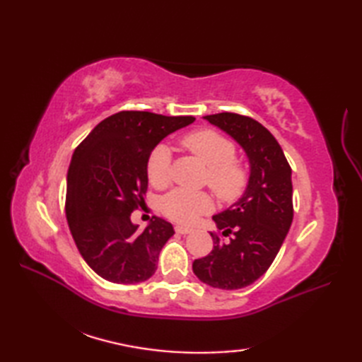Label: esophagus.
<instances>
[{"label": "esophagus", "mask_w": 362, "mask_h": 362, "mask_svg": "<svg viewBox=\"0 0 362 362\" xmlns=\"http://www.w3.org/2000/svg\"><path fill=\"white\" fill-rule=\"evenodd\" d=\"M175 232L180 233V235H188V233L193 232V228H191V227H185V226H177V227H175Z\"/></svg>", "instance_id": "1"}]
</instances>
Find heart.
Masks as SVG:
<instances>
[{"label":"heart","instance_id":"heart-1","mask_svg":"<svg viewBox=\"0 0 362 362\" xmlns=\"http://www.w3.org/2000/svg\"><path fill=\"white\" fill-rule=\"evenodd\" d=\"M183 146L206 168V182L221 201L232 202L243 194L247 185V171L236 161V146L227 136L214 130L189 134ZM148 175L153 187L165 188L171 182V151L158 144L148 158ZM213 209L211 197L201 191L174 189L161 201V210L168 218L182 224H191L201 214Z\"/></svg>","mask_w":362,"mask_h":362}]
</instances>
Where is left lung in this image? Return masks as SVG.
<instances>
[{"label": "left lung", "mask_w": 362, "mask_h": 362, "mask_svg": "<svg viewBox=\"0 0 362 362\" xmlns=\"http://www.w3.org/2000/svg\"><path fill=\"white\" fill-rule=\"evenodd\" d=\"M204 119L241 146L249 160V180L243 196L213 216L227 240L210 233L213 250L194 259L193 272L213 288L241 289L267 271L289 232L292 171L279 141L258 121L228 112Z\"/></svg>", "instance_id": "obj_1"}]
</instances>
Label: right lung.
I'll return each instance as SVG.
<instances>
[{"mask_svg":"<svg viewBox=\"0 0 362 362\" xmlns=\"http://www.w3.org/2000/svg\"><path fill=\"white\" fill-rule=\"evenodd\" d=\"M191 122L193 117L119 112L99 122L74 151L66 177L68 227L82 258L104 280L135 284L156 272L174 228L153 216L138 230L130 214L144 204L151 152Z\"/></svg>","mask_w":362,"mask_h":362,"instance_id":"obj_1","label":"right lung"}]
</instances>
